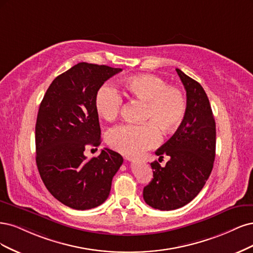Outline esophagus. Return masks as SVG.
I'll use <instances>...</instances> for the list:
<instances>
[{
  "label": "esophagus",
  "mask_w": 253,
  "mask_h": 253,
  "mask_svg": "<svg viewBox=\"0 0 253 253\" xmlns=\"http://www.w3.org/2000/svg\"><path fill=\"white\" fill-rule=\"evenodd\" d=\"M125 159H126L127 161H135V160H136L135 158H133V157H131V156H125Z\"/></svg>",
  "instance_id": "34e87169"
}]
</instances>
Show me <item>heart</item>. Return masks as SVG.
<instances>
[{
  "instance_id": "heart-1",
  "label": "heart",
  "mask_w": 253,
  "mask_h": 253,
  "mask_svg": "<svg viewBox=\"0 0 253 253\" xmlns=\"http://www.w3.org/2000/svg\"><path fill=\"white\" fill-rule=\"evenodd\" d=\"M121 85L128 94L145 102V119L150 121L112 128L107 134V143L113 149L128 154L140 153L161 142L160 127L165 132H172L182 124L187 102L180 89L168 87L164 80L151 75L128 78ZM94 105L102 119L113 121L122 109L123 99L115 87L104 84L97 89Z\"/></svg>"
}]
</instances>
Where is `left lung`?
I'll list each match as a JSON object with an SVG mask.
<instances>
[{
	"instance_id": "8db88e82",
	"label": "left lung",
	"mask_w": 253,
	"mask_h": 253,
	"mask_svg": "<svg viewBox=\"0 0 253 253\" xmlns=\"http://www.w3.org/2000/svg\"><path fill=\"white\" fill-rule=\"evenodd\" d=\"M187 110L175 133L156 151L170 159L165 167L151 163L153 178L144 187L143 198L154 209L174 210L200 193L212 171L215 158V121L208 96L200 83L180 70Z\"/></svg>"
}]
</instances>
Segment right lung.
Instances as JSON below:
<instances>
[{
  "instance_id": "right-lung-1",
  "label": "right lung",
  "mask_w": 253,
  "mask_h": 253,
  "mask_svg": "<svg viewBox=\"0 0 253 253\" xmlns=\"http://www.w3.org/2000/svg\"><path fill=\"white\" fill-rule=\"evenodd\" d=\"M106 65L79 63L56 77L41 102L36 124V162L53 197L77 210L107 200L112 177L123 164L120 153L104 148L87 160L85 148L101 144L94 99L105 81L121 72Z\"/></svg>"
}]
</instances>
